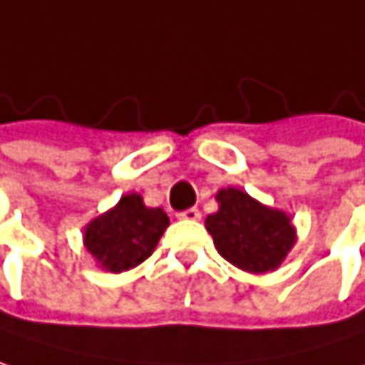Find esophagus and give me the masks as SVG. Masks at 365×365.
Wrapping results in <instances>:
<instances>
[{
  "label": "esophagus",
  "mask_w": 365,
  "mask_h": 365,
  "mask_svg": "<svg viewBox=\"0 0 365 365\" xmlns=\"http://www.w3.org/2000/svg\"><path fill=\"white\" fill-rule=\"evenodd\" d=\"M178 219L196 221V219H200V211H198L196 207H192V209H185V211H180V213H178Z\"/></svg>",
  "instance_id": "34e87169"
}]
</instances>
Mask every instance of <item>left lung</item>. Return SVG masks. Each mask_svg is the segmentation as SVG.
Listing matches in <instances>:
<instances>
[{
    "label": "left lung",
    "mask_w": 365,
    "mask_h": 365,
    "mask_svg": "<svg viewBox=\"0 0 365 365\" xmlns=\"http://www.w3.org/2000/svg\"><path fill=\"white\" fill-rule=\"evenodd\" d=\"M217 202L219 211L207 217V230L219 255L250 274L276 269L294 245L290 219L236 187L221 190Z\"/></svg>",
    "instance_id": "left-lung-1"
}]
</instances>
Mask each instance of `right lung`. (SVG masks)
Instances as JSON below:
<instances>
[{
	"label": "right lung",
	"mask_w": 365,
	"mask_h": 365,
	"mask_svg": "<svg viewBox=\"0 0 365 365\" xmlns=\"http://www.w3.org/2000/svg\"><path fill=\"white\" fill-rule=\"evenodd\" d=\"M167 225L163 209H150L140 194H127L113 211L87 225L85 249L108 272H127L148 259Z\"/></svg>",
	"instance_id": "add662e5"
}]
</instances>
